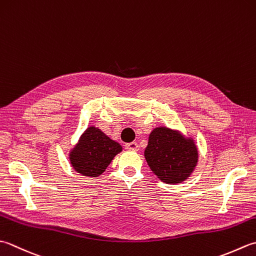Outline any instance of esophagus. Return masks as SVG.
Wrapping results in <instances>:
<instances>
[{
  "mask_svg": "<svg viewBox=\"0 0 256 256\" xmlns=\"http://www.w3.org/2000/svg\"><path fill=\"white\" fill-rule=\"evenodd\" d=\"M125 148L130 151H138V144L136 142H131L125 145Z\"/></svg>",
  "mask_w": 256,
  "mask_h": 256,
  "instance_id": "obj_1",
  "label": "esophagus"
}]
</instances>
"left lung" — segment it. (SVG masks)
I'll return each instance as SVG.
<instances>
[{"instance_id": "obj_1", "label": "left lung", "mask_w": 256, "mask_h": 256, "mask_svg": "<svg viewBox=\"0 0 256 256\" xmlns=\"http://www.w3.org/2000/svg\"><path fill=\"white\" fill-rule=\"evenodd\" d=\"M144 156L162 182L178 184L191 176L198 161V151L192 138L161 126L155 128L150 134Z\"/></svg>"}]
</instances>
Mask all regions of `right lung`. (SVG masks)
Wrapping results in <instances>:
<instances>
[{
    "mask_svg": "<svg viewBox=\"0 0 256 256\" xmlns=\"http://www.w3.org/2000/svg\"><path fill=\"white\" fill-rule=\"evenodd\" d=\"M120 152H122V146L118 142L110 138L100 128L90 126L71 150L68 158L74 171L84 176L98 178Z\"/></svg>",
    "mask_w": 256,
    "mask_h": 256,
    "instance_id": "1",
    "label": "right lung"
}]
</instances>
